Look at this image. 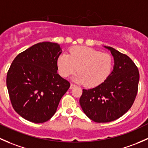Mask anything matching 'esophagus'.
Masks as SVG:
<instances>
[{
	"mask_svg": "<svg viewBox=\"0 0 148 148\" xmlns=\"http://www.w3.org/2000/svg\"><path fill=\"white\" fill-rule=\"evenodd\" d=\"M76 85H75V84H73V83H71V86H70V89H72V88H75V87Z\"/></svg>",
	"mask_w": 148,
	"mask_h": 148,
	"instance_id": "34e87169",
	"label": "esophagus"
}]
</instances>
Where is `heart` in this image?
<instances>
[{"instance_id":"b5f03b06","label":"heart","mask_w":148,"mask_h":148,"mask_svg":"<svg viewBox=\"0 0 148 148\" xmlns=\"http://www.w3.org/2000/svg\"><path fill=\"white\" fill-rule=\"evenodd\" d=\"M59 73L67 77L78 71L74 80L94 88L104 83L111 74L113 66L112 56L88 47H75L69 55L63 53L57 60Z\"/></svg>"}]
</instances>
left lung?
<instances>
[{
    "instance_id": "obj_1",
    "label": "left lung",
    "mask_w": 148,
    "mask_h": 148,
    "mask_svg": "<svg viewBox=\"0 0 148 148\" xmlns=\"http://www.w3.org/2000/svg\"><path fill=\"white\" fill-rule=\"evenodd\" d=\"M114 58L113 70L107 80L95 88L83 90L80 105L85 115L96 123L118 119L132 107L138 90L140 75L126 55L109 46Z\"/></svg>"
}]
</instances>
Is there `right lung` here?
<instances>
[{
    "label": "right lung",
    "instance_id": "obj_1",
    "mask_svg": "<svg viewBox=\"0 0 148 148\" xmlns=\"http://www.w3.org/2000/svg\"><path fill=\"white\" fill-rule=\"evenodd\" d=\"M61 53L59 44L42 42L19 53L13 60L6 85L13 109L24 119L42 123L56 113L71 85L57 73Z\"/></svg>",
    "mask_w": 148,
    "mask_h": 148
}]
</instances>
